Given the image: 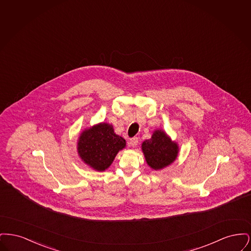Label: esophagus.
Here are the masks:
<instances>
[{
    "label": "esophagus",
    "instance_id": "34e87169",
    "mask_svg": "<svg viewBox=\"0 0 251 251\" xmlns=\"http://www.w3.org/2000/svg\"><path fill=\"white\" fill-rule=\"evenodd\" d=\"M138 141H139L138 137H133V138H131V139H130V141H129V144L131 145V147H135V146H137V144H138Z\"/></svg>",
    "mask_w": 251,
    "mask_h": 251
}]
</instances>
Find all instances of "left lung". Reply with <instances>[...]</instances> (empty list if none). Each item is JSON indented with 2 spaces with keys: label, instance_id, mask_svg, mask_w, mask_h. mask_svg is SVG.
Instances as JSON below:
<instances>
[{
  "label": "left lung",
  "instance_id": "obj_1",
  "mask_svg": "<svg viewBox=\"0 0 251 251\" xmlns=\"http://www.w3.org/2000/svg\"><path fill=\"white\" fill-rule=\"evenodd\" d=\"M142 151L148 165L157 170L170 165L177 158L179 149L164 131L158 130L151 139L144 141Z\"/></svg>",
  "mask_w": 251,
  "mask_h": 251
}]
</instances>
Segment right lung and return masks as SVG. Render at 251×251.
<instances>
[{"mask_svg": "<svg viewBox=\"0 0 251 251\" xmlns=\"http://www.w3.org/2000/svg\"><path fill=\"white\" fill-rule=\"evenodd\" d=\"M125 146V140L114 132L111 125L100 123L82 132L78 153L85 164L103 171L111 166L117 153Z\"/></svg>", "mask_w": 251, "mask_h": 251, "instance_id": "obj_1", "label": "right lung"}]
</instances>
